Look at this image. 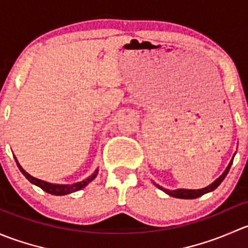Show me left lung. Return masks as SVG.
I'll list each match as a JSON object with an SVG mask.
<instances>
[{
    "mask_svg": "<svg viewBox=\"0 0 248 248\" xmlns=\"http://www.w3.org/2000/svg\"><path fill=\"white\" fill-rule=\"evenodd\" d=\"M232 161L231 162V163H229V166L227 167V169L224 170L223 174H222L221 176H219L218 179L216 180V181H214L211 185H209L207 187H205V188H202V189H176V191H169V189L162 188V187H159V186H157V187H158V188H161L162 191L166 192V193H168L169 196L175 197V198H181V199L198 198V197H201V196H202V194L207 193V192L214 191L215 188H217V187L219 186V184L223 181L224 177H226L227 174H228L229 169H231V167H232Z\"/></svg>",
    "mask_w": 248,
    "mask_h": 248,
    "instance_id": "8db88e82",
    "label": "left lung"
}]
</instances>
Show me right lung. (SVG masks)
Here are the masks:
<instances>
[{"mask_svg":"<svg viewBox=\"0 0 248 248\" xmlns=\"http://www.w3.org/2000/svg\"><path fill=\"white\" fill-rule=\"evenodd\" d=\"M14 158H16V157H14ZM16 164H17V167H19L20 171L25 175V177H26V179L29 180L31 184L41 187L43 191H46L50 194H54V196H64V194L73 193V192H77V191H79V189L84 188V187L86 186L89 182H91L92 180L97 176V172H98V169H97V170L94 171L91 176L87 177L86 180H84V181H81V182H77V184H73V185H54V184H49V182H46V181H42V180L31 176L29 172H26L24 169L21 168V166L17 163V161H16Z\"/></svg>","mask_w":248,"mask_h":248,"instance_id":"obj_1","label":"right lung"}]
</instances>
